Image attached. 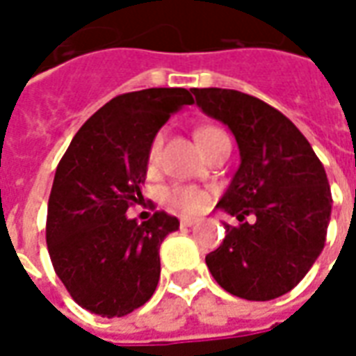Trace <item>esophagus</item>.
<instances>
[{"instance_id": "esophagus-1", "label": "esophagus", "mask_w": 356, "mask_h": 356, "mask_svg": "<svg viewBox=\"0 0 356 356\" xmlns=\"http://www.w3.org/2000/svg\"><path fill=\"white\" fill-rule=\"evenodd\" d=\"M198 221L200 219H196V217H181V227H194Z\"/></svg>"}]
</instances>
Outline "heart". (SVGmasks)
I'll list each match as a JSON object with an SVG mask.
<instances>
[{
    "label": "heart",
    "mask_w": 356,
    "mask_h": 356,
    "mask_svg": "<svg viewBox=\"0 0 356 356\" xmlns=\"http://www.w3.org/2000/svg\"><path fill=\"white\" fill-rule=\"evenodd\" d=\"M219 133L221 131L216 129V127H200V129L196 131V139L200 143V147L204 148L209 140L213 139L216 135H219ZM160 150H162V137L158 135V137L152 140L150 150H148V162H150V165L158 162ZM165 200H168V204H170L171 208L177 209V211H183V213H196V211H200V209L206 206L208 196H206L204 191L194 188V186H173V188H170V191L165 193Z\"/></svg>",
    "instance_id": "obj_1"
}]
</instances>
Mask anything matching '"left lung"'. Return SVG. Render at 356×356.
Segmentation results:
<instances>
[{
  "label": "left lung",
  "mask_w": 356,
  "mask_h": 356,
  "mask_svg": "<svg viewBox=\"0 0 356 356\" xmlns=\"http://www.w3.org/2000/svg\"><path fill=\"white\" fill-rule=\"evenodd\" d=\"M198 108L227 125L240 165L217 202L236 216L206 265L236 298L268 301L296 288L321 255L332 213L326 171L313 147L282 112L234 89H193ZM248 215L254 221L248 224Z\"/></svg>",
  "instance_id": "obj_1"
}]
</instances>
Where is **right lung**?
I'll return each instance as SVG.
<instances>
[{
    "instance_id": "add662e5",
    "label": "right lung",
    "mask_w": 356,
    "mask_h": 356,
    "mask_svg": "<svg viewBox=\"0 0 356 356\" xmlns=\"http://www.w3.org/2000/svg\"><path fill=\"white\" fill-rule=\"evenodd\" d=\"M193 104L183 88L120 95L95 112L58 162L47 206V250L74 301L101 316H125L152 298L160 244L179 219L125 216L148 170V150L171 114Z\"/></svg>"
}]
</instances>
